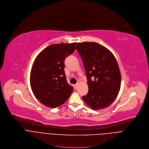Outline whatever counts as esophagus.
I'll return each mask as SVG.
<instances>
[{
  "label": "esophagus",
  "mask_w": 149,
  "mask_h": 149,
  "mask_svg": "<svg viewBox=\"0 0 149 149\" xmlns=\"http://www.w3.org/2000/svg\"><path fill=\"white\" fill-rule=\"evenodd\" d=\"M78 86H79V83H76V84H74V87H75V88H77Z\"/></svg>",
  "instance_id": "esophagus-1"
}]
</instances>
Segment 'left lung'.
Returning <instances> with one entry per match:
<instances>
[{
    "label": "left lung",
    "mask_w": 149,
    "mask_h": 149,
    "mask_svg": "<svg viewBox=\"0 0 149 149\" xmlns=\"http://www.w3.org/2000/svg\"><path fill=\"white\" fill-rule=\"evenodd\" d=\"M86 73L88 92L82 98L93 110L110 105L117 97L121 86V74L113 53L96 42L77 43Z\"/></svg>",
    "instance_id": "left-lung-1"
}]
</instances>
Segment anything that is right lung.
I'll use <instances>...</instances> for the list:
<instances>
[{
    "label": "right lung",
    "mask_w": 149,
    "mask_h": 149,
    "mask_svg": "<svg viewBox=\"0 0 149 149\" xmlns=\"http://www.w3.org/2000/svg\"><path fill=\"white\" fill-rule=\"evenodd\" d=\"M76 45L52 44L34 61L30 77L32 90L38 100L47 107L56 108L63 104L73 91L66 80L64 62L74 52Z\"/></svg>",
    "instance_id": "obj_1"
}]
</instances>
